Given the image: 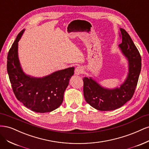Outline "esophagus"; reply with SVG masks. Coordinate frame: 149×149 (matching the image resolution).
Masks as SVG:
<instances>
[{"label":"esophagus","mask_w":149,"mask_h":149,"mask_svg":"<svg viewBox=\"0 0 149 149\" xmlns=\"http://www.w3.org/2000/svg\"><path fill=\"white\" fill-rule=\"evenodd\" d=\"M74 73L76 75H79L83 73V68L81 66H78L76 68Z\"/></svg>","instance_id":"1"}]
</instances>
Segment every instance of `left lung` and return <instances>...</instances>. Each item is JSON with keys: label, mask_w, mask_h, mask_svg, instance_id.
I'll return each mask as SVG.
<instances>
[{"label": "left lung", "mask_w": 149, "mask_h": 149, "mask_svg": "<svg viewBox=\"0 0 149 149\" xmlns=\"http://www.w3.org/2000/svg\"><path fill=\"white\" fill-rule=\"evenodd\" d=\"M122 43L119 47L129 61V73L120 88L105 89L91 78L84 77L83 93L86 101L100 111H112L123 106L131 100L137 87L141 70L142 59L138 49L129 33L120 29Z\"/></svg>", "instance_id": "obj_1"}]
</instances>
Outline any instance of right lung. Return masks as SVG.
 Returning a JSON list of instances; mask_svg holds the SVG:
<instances>
[{
	"instance_id": "1",
	"label": "right lung",
	"mask_w": 149,
	"mask_h": 149,
	"mask_svg": "<svg viewBox=\"0 0 149 149\" xmlns=\"http://www.w3.org/2000/svg\"><path fill=\"white\" fill-rule=\"evenodd\" d=\"M24 31L22 30L18 34L7 55V68L12 90L17 100L31 111L40 113L51 112L63 102L74 68L58 71L42 78L26 75L18 58V42Z\"/></svg>"
}]
</instances>
